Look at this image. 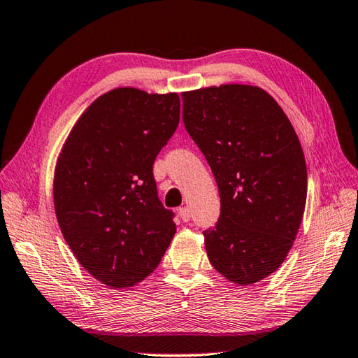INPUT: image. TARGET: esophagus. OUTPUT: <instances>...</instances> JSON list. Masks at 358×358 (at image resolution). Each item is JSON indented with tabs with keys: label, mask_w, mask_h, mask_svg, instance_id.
<instances>
[{
	"label": "esophagus",
	"mask_w": 358,
	"mask_h": 358,
	"mask_svg": "<svg viewBox=\"0 0 358 358\" xmlns=\"http://www.w3.org/2000/svg\"><path fill=\"white\" fill-rule=\"evenodd\" d=\"M178 215H180V219L183 220V222H189L191 220V209L189 208H180L178 209Z\"/></svg>",
	"instance_id": "1"
}]
</instances>
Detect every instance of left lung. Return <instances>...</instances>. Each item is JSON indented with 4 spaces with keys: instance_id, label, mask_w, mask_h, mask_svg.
<instances>
[{
    "instance_id": "left-lung-1",
    "label": "left lung",
    "mask_w": 358,
    "mask_h": 358,
    "mask_svg": "<svg viewBox=\"0 0 358 358\" xmlns=\"http://www.w3.org/2000/svg\"><path fill=\"white\" fill-rule=\"evenodd\" d=\"M183 122L211 166L220 217L203 231L213 267L231 282L262 281L285 261L307 197L304 152L267 91L227 83L181 93Z\"/></svg>"
}]
</instances>
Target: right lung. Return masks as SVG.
<instances>
[{
	"instance_id": "right-lung-1",
	"label": "right lung",
	"mask_w": 358,
	"mask_h": 358,
	"mask_svg": "<svg viewBox=\"0 0 358 358\" xmlns=\"http://www.w3.org/2000/svg\"><path fill=\"white\" fill-rule=\"evenodd\" d=\"M178 122L177 93L115 88L83 111L59 153L52 191L62 234L111 289L152 275L177 233L152 169Z\"/></svg>"
}]
</instances>
